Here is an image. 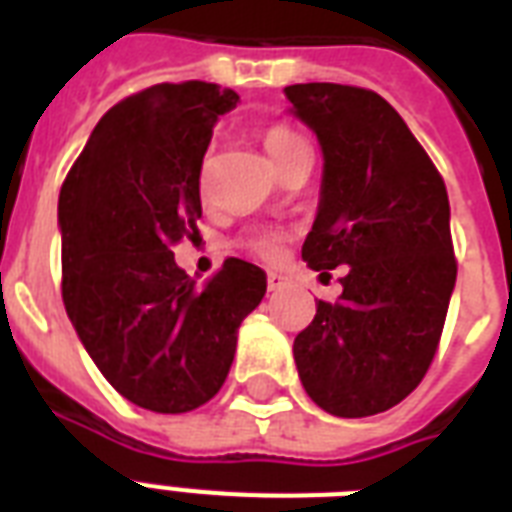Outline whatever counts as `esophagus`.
I'll return each instance as SVG.
<instances>
[{"label":"esophagus","instance_id":"1","mask_svg":"<svg viewBox=\"0 0 512 512\" xmlns=\"http://www.w3.org/2000/svg\"><path fill=\"white\" fill-rule=\"evenodd\" d=\"M287 287H289V279L284 276V273H276V271L268 273V289H271V292H281V289H287Z\"/></svg>","mask_w":512,"mask_h":512}]
</instances>
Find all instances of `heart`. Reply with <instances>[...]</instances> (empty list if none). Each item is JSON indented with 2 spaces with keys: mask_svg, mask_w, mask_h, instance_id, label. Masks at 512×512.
I'll use <instances>...</instances> for the list:
<instances>
[{
  "mask_svg": "<svg viewBox=\"0 0 512 512\" xmlns=\"http://www.w3.org/2000/svg\"><path fill=\"white\" fill-rule=\"evenodd\" d=\"M300 143H305L303 135H297V132L289 130V127H268V130L263 132V146L276 167H279L281 159H284L292 148L300 146ZM249 247L255 249L257 255L268 257V260H276V257L284 252V236H281L279 231H260L255 233V236H249Z\"/></svg>",
  "mask_w": 512,
  "mask_h": 512,
  "instance_id": "1",
  "label": "heart"
}]
</instances>
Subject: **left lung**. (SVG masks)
<instances>
[{
	"label": "left lung",
	"mask_w": 512,
	"mask_h": 512,
	"mask_svg": "<svg viewBox=\"0 0 512 512\" xmlns=\"http://www.w3.org/2000/svg\"><path fill=\"white\" fill-rule=\"evenodd\" d=\"M289 114L324 156L308 268L345 265L337 303L295 337L305 393L335 417L404 401L436 356L457 263L446 185L412 130L377 92L348 84L284 87Z\"/></svg>",
	"instance_id": "8db88e82"
}]
</instances>
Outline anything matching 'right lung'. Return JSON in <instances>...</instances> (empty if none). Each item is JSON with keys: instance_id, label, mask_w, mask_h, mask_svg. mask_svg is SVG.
Here are the masks:
<instances>
[{"instance_id": "1", "label": "right lung", "mask_w": 512, "mask_h": 512, "mask_svg": "<svg viewBox=\"0 0 512 512\" xmlns=\"http://www.w3.org/2000/svg\"><path fill=\"white\" fill-rule=\"evenodd\" d=\"M236 100L209 82L148 87L103 114L60 188L68 319L100 374L151 412H191L223 388L268 287L239 257L196 287L170 249L196 236L201 162Z\"/></svg>"}]
</instances>
